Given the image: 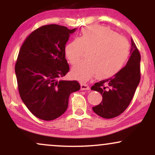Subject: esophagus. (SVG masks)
Returning a JSON list of instances; mask_svg holds the SVG:
<instances>
[{"mask_svg":"<svg viewBox=\"0 0 155 155\" xmlns=\"http://www.w3.org/2000/svg\"><path fill=\"white\" fill-rule=\"evenodd\" d=\"M90 87L87 84H84V83H81V90H88Z\"/></svg>","mask_w":155,"mask_h":155,"instance_id":"obj_1","label":"esophagus"}]
</instances>
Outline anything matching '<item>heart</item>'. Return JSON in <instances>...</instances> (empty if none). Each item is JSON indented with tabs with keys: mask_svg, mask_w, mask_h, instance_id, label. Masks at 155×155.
<instances>
[{
	"mask_svg": "<svg viewBox=\"0 0 155 155\" xmlns=\"http://www.w3.org/2000/svg\"><path fill=\"white\" fill-rule=\"evenodd\" d=\"M130 47L127 38L117 35L110 28L91 25L84 28L79 38L66 44L65 54L72 65L87 51V60L73 68L72 74L82 81L96 75L106 79L117 74L128 58Z\"/></svg>",
	"mask_w": 155,
	"mask_h": 155,
	"instance_id": "heart-1",
	"label": "heart"
}]
</instances>
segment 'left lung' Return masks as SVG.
I'll list each match as a JSON object with an SVG mask.
<instances>
[{"instance_id":"obj_1","label":"left lung","mask_w":155,"mask_h":155,"mask_svg":"<svg viewBox=\"0 0 155 155\" xmlns=\"http://www.w3.org/2000/svg\"><path fill=\"white\" fill-rule=\"evenodd\" d=\"M140 54L131 39L130 57L124 68L113 77L95 83L91 87L102 95L103 100L92 110L103 118L111 119L128 107L140 82Z\"/></svg>"}]
</instances>
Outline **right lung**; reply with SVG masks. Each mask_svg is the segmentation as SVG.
Here are the masks:
<instances>
[{
	"label": "right lung",
	"instance_id": "add662e5",
	"mask_svg": "<svg viewBox=\"0 0 155 155\" xmlns=\"http://www.w3.org/2000/svg\"><path fill=\"white\" fill-rule=\"evenodd\" d=\"M75 31L54 24L41 26L27 37L19 51L15 74L19 95L41 120L61 116L68 106L69 96L80 90L77 81L60 79L70 69L65 47Z\"/></svg>",
	"mask_w": 155,
	"mask_h": 155
}]
</instances>
